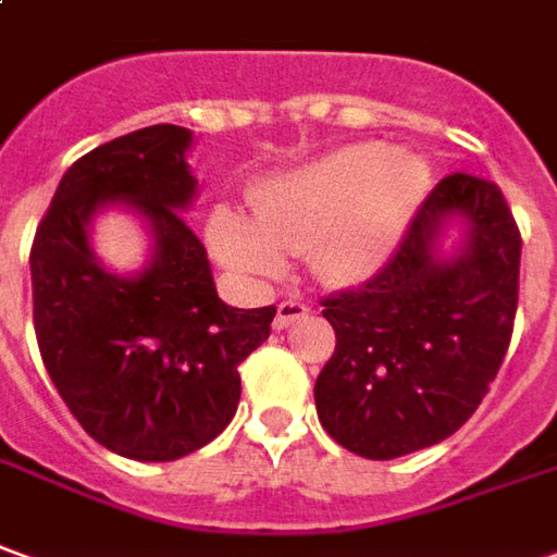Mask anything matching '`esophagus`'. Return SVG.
<instances>
[{
  "mask_svg": "<svg viewBox=\"0 0 557 557\" xmlns=\"http://www.w3.org/2000/svg\"><path fill=\"white\" fill-rule=\"evenodd\" d=\"M308 305L301 298H286L277 305V317H274V329H289L295 320L308 317Z\"/></svg>",
  "mask_w": 557,
  "mask_h": 557,
  "instance_id": "34e87169",
  "label": "esophagus"
}]
</instances>
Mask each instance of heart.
<instances>
[{"label":"heart","instance_id":"heart-1","mask_svg":"<svg viewBox=\"0 0 557 557\" xmlns=\"http://www.w3.org/2000/svg\"><path fill=\"white\" fill-rule=\"evenodd\" d=\"M430 161L414 149L354 143L268 176L252 195V219L228 203L210 215L215 256L240 274L274 280L283 252L308 250L323 283L377 274L403 244L430 191Z\"/></svg>","mask_w":557,"mask_h":557}]
</instances>
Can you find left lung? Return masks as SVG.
<instances>
[{"instance_id":"8db88e82","label":"left lung","mask_w":557,"mask_h":557,"mask_svg":"<svg viewBox=\"0 0 557 557\" xmlns=\"http://www.w3.org/2000/svg\"><path fill=\"white\" fill-rule=\"evenodd\" d=\"M518 264L521 234L500 188L445 176L393 259L366 286L323 301L338 338L313 387L329 436L393 460L457 433L500 372Z\"/></svg>"}]
</instances>
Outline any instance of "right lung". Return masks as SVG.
<instances>
[{
    "label": "right lung",
    "mask_w": 557,
    "mask_h": 557,
    "mask_svg": "<svg viewBox=\"0 0 557 557\" xmlns=\"http://www.w3.org/2000/svg\"><path fill=\"white\" fill-rule=\"evenodd\" d=\"M195 134L151 124L78 158L57 185L29 252L33 323L45 369L75 421L103 448L168 463L213 442L240 403L237 366L271 335L274 308H231L207 249L185 225L198 198ZM140 219L150 256L109 269L92 222Z\"/></svg>",
    "instance_id": "obj_1"
}]
</instances>
